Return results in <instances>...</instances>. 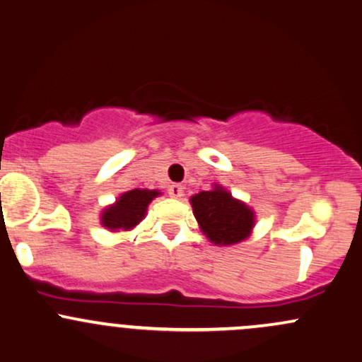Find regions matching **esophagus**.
<instances>
[{"mask_svg": "<svg viewBox=\"0 0 362 362\" xmlns=\"http://www.w3.org/2000/svg\"><path fill=\"white\" fill-rule=\"evenodd\" d=\"M182 193H185V188L181 185H170L169 186V194L173 198H181Z\"/></svg>", "mask_w": 362, "mask_h": 362, "instance_id": "obj_1", "label": "esophagus"}]
</instances>
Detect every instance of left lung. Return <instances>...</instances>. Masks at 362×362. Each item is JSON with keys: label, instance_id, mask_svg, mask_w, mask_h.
Wrapping results in <instances>:
<instances>
[{"label": "left lung", "instance_id": "left-lung-1", "mask_svg": "<svg viewBox=\"0 0 362 362\" xmlns=\"http://www.w3.org/2000/svg\"><path fill=\"white\" fill-rule=\"evenodd\" d=\"M193 215L202 233L217 246H233L246 241L253 233L257 215L245 202L238 200L224 186L215 185L209 192L189 198Z\"/></svg>", "mask_w": 362, "mask_h": 362}]
</instances>
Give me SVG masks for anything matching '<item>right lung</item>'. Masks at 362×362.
<instances>
[{
  "label": "right lung",
  "mask_w": 362,
  "mask_h": 362,
  "mask_svg": "<svg viewBox=\"0 0 362 362\" xmlns=\"http://www.w3.org/2000/svg\"><path fill=\"white\" fill-rule=\"evenodd\" d=\"M162 194L159 189H129L119 194L115 203L104 206L100 210V226L111 233L119 230H132L136 227L147 215L150 202Z\"/></svg>",
  "instance_id": "obj_1"
}]
</instances>
